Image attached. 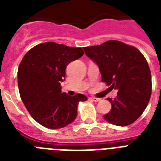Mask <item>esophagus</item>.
I'll return each mask as SVG.
<instances>
[{"label": "esophagus", "mask_w": 161, "mask_h": 161, "mask_svg": "<svg viewBox=\"0 0 161 161\" xmlns=\"http://www.w3.org/2000/svg\"><path fill=\"white\" fill-rule=\"evenodd\" d=\"M89 100L93 101V102H98V101H100L101 99L100 98H96V97H93V96H92V97H90V98H89Z\"/></svg>", "instance_id": "obj_1"}]
</instances>
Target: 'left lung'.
Segmentation results:
<instances>
[{
	"mask_svg": "<svg viewBox=\"0 0 161 161\" xmlns=\"http://www.w3.org/2000/svg\"><path fill=\"white\" fill-rule=\"evenodd\" d=\"M83 49L98 66L102 82L118 90L114 99L107 98L112 108L104 119L117 126L131 125L145 111L151 96V73L145 58L135 47L115 40Z\"/></svg>",
	"mask_w": 161,
	"mask_h": 161,
	"instance_id": "1",
	"label": "left lung"
}]
</instances>
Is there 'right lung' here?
Listing matches in <instances>:
<instances>
[{
    "instance_id": "right-lung-1",
    "label": "right lung",
    "mask_w": 161,
    "mask_h": 161,
    "mask_svg": "<svg viewBox=\"0 0 161 161\" xmlns=\"http://www.w3.org/2000/svg\"><path fill=\"white\" fill-rule=\"evenodd\" d=\"M81 47L47 42L38 44L24 56L18 68L19 93L31 116L47 129H61L73 123L78 103L88 98L69 96L61 90L66 68L83 55Z\"/></svg>"
}]
</instances>
